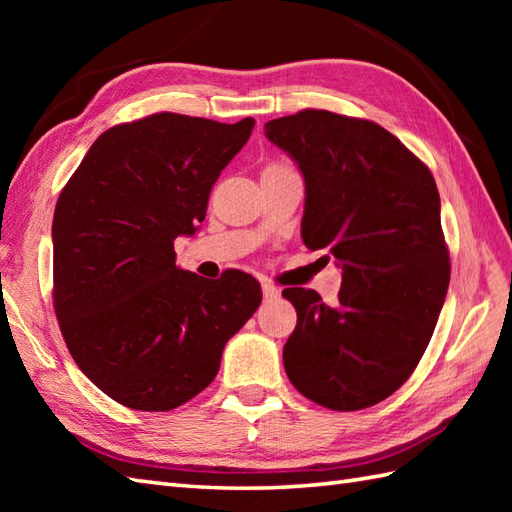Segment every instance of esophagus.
Returning <instances> with one entry per match:
<instances>
[{
  "label": "esophagus",
  "mask_w": 512,
  "mask_h": 512,
  "mask_svg": "<svg viewBox=\"0 0 512 512\" xmlns=\"http://www.w3.org/2000/svg\"><path fill=\"white\" fill-rule=\"evenodd\" d=\"M262 292H264V299H268V301H273V299L279 297V288L275 284H270V281H264Z\"/></svg>",
  "instance_id": "1"
}]
</instances>
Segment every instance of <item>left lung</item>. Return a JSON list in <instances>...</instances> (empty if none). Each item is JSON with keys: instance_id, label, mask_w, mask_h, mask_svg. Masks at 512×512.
Masks as SVG:
<instances>
[{"instance_id": "left-lung-1", "label": "left lung", "mask_w": 512, "mask_h": 512, "mask_svg": "<svg viewBox=\"0 0 512 512\" xmlns=\"http://www.w3.org/2000/svg\"><path fill=\"white\" fill-rule=\"evenodd\" d=\"M306 180L303 244L343 273L339 303L286 288L297 328L284 367L334 411L372 407L405 383L436 330L451 264L429 167L365 118L303 110L264 125Z\"/></svg>"}]
</instances>
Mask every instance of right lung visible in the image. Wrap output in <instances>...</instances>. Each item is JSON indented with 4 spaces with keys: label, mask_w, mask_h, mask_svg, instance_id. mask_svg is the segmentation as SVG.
Segmentation results:
<instances>
[{
    "label": "right lung",
    "mask_w": 512,
    "mask_h": 512,
    "mask_svg": "<svg viewBox=\"0 0 512 512\" xmlns=\"http://www.w3.org/2000/svg\"><path fill=\"white\" fill-rule=\"evenodd\" d=\"M255 121L160 112L107 129L65 184L52 220L54 312L81 372L138 411H171L211 385L226 341L262 303L242 270L176 266L222 169Z\"/></svg>",
    "instance_id": "right-lung-1"
}]
</instances>
